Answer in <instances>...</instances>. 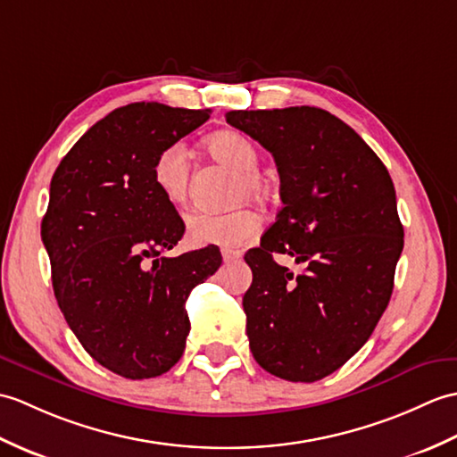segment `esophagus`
<instances>
[{
  "instance_id": "obj_1",
  "label": "esophagus",
  "mask_w": 457,
  "mask_h": 457,
  "mask_svg": "<svg viewBox=\"0 0 457 457\" xmlns=\"http://www.w3.org/2000/svg\"><path fill=\"white\" fill-rule=\"evenodd\" d=\"M240 258H242V252H238V250H228V248L222 250V260H225V263L238 262Z\"/></svg>"
}]
</instances>
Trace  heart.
Listing matches in <instances>:
<instances>
[{
    "mask_svg": "<svg viewBox=\"0 0 457 457\" xmlns=\"http://www.w3.org/2000/svg\"><path fill=\"white\" fill-rule=\"evenodd\" d=\"M205 148L220 164L235 171L232 179V201L246 195L262 197L266 194V181L260 176V152L252 140L238 130H220L207 138ZM191 162L187 150L171 145L160 152L152 166V181L160 195L171 205H181L189 195ZM260 219L250 209H235L230 212L195 211L186 219L187 240L194 246H240L254 235Z\"/></svg>",
    "mask_w": 457,
    "mask_h": 457,
    "instance_id": "b5f03b06",
    "label": "heart"
}]
</instances>
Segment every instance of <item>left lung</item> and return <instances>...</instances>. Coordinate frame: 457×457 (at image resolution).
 <instances>
[{
	"mask_svg": "<svg viewBox=\"0 0 457 457\" xmlns=\"http://www.w3.org/2000/svg\"><path fill=\"white\" fill-rule=\"evenodd\" d=\"M227 123L271 152L283 209L246 252L252 356L276 378L312 383L342 368L389 305L403 225L387 168L319 107L228 111ZM306 263L293 277L272 260Z\"/></svg>",
	"mask_w": 457,
	"mask_h": 457,
	"instance_id": "obj_1",
	"label": "left lung"
}]
</instances>
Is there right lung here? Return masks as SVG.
<instances>
[{"mask_svg":"<svg viewBox=\"0 0 457 457\" xmlns=\"http://www.w3.org/2000/svg\"><path fill=\"white\" fill-rule=\"evenodd\" d=\"M209 109L130 104L91 127L60 162L40 237L68 327L101 366L148 379L186 350L191 289L220 266L207 246L168 258L184 237L152 166L209 119Z\"/></svg>","mask_w":457,"mask_h":457,"instance_id":"1","label":"right lung"}]
</instances>
